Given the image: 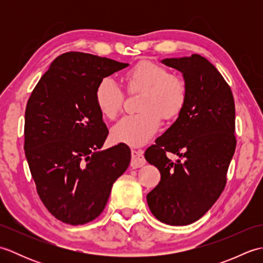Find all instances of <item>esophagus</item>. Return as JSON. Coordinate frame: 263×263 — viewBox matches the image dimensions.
Listing matches in <instances>:
<instances>
[{"label": "esophagus", "instance_id": "1", "mask_svg": "<svg viewBox=\"0 0 263 263\" xmlns=\"http://www.w3.org/2000/svg\"><path fill=\"white\" fill-rule=\"evenodd\" d=\"M132 160H131V167L133 168H139L146 164V159L143 157V153L141 150H132Z\"/></svg>", "mask_w": 263, "mask_h": 263}]
</instances>
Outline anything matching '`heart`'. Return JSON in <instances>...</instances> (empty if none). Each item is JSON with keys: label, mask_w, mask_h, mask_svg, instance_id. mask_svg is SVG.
Instances as JSON below:
<instances>
[{"label": "heart", "mask_w": 263, "mask_h": 263, "mask_svg": "<svg viewBox=\"0 0 263 263\" xmlns=\"http://www.w3.org/2000/svg\"><path fill=\"white\" fill-rule=\"evenodd\" d=\"M130 92L141 91L139 111L123 116L111 127L116 142L139 147L152 139L161 124V117L172 120L181 113L187 98L185 80L171 74L165 66L152 61H140L124 73ZM124 95L110 78H104L95 89V102L103 116L114 119L122 108Z\"/></svg>", "instance_id": "1"}]
</instances>
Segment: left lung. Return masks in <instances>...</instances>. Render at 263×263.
Returning a JSON list of instances; mask_svg holds the SVG:
<instances>
[{
  "label": "left lung",
  "instance_id": "left-lung-1",
  "mask_svg": "<svg viewBox=\"0 0 263 263\" xmlns=\"http://www.w3.org/2000/svg\"><path fill=\"white\" fill-rule=\"evenodd\" d=\"M161 63L183 74L187 98L177 120L144 153L160 172V182L147 194V202L161 222L185 226L200 219L226 185L236 147L235 104L228 83L201 55ZM167 152L180 159L172 162Z\"/></svg>",
  "mask_w": 263,
  "mask_h": 263
}]
</instances>
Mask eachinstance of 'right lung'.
Listing matches in <instances>:
<instances>
[{
    "label": "right lung",
    "instance_id": "1",
    "mask_svg": "<svg viewBox=\"0 0 263 263\" xmlns=\"http://www.w3.org/2000/svg\"><path fill=\"white\" fill-rule=\"evenodd\" d=\"M97 55L68 52L55 59L33 89L25 113V154L37 193L57 219L83 225L104 210L131 152L100 148L108 130L95 102L104 78L126 68Z\"/></svg>",
    "mask_w": 263,
    "mask_h": 263
}]
</instances>
